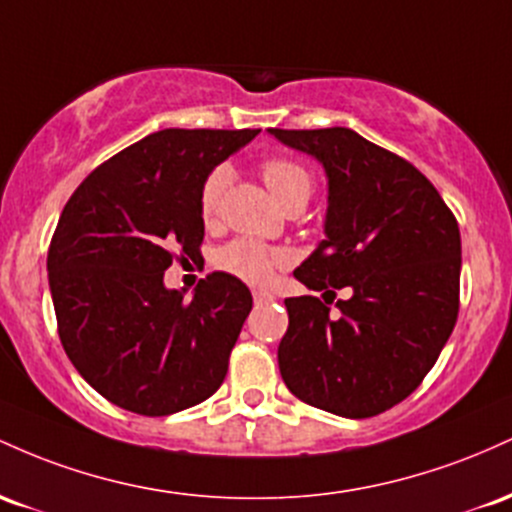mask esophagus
<instances>
[{"label":"esophagus","mask_w":512,"mask_h":512,"mask_svg":"<svg viewBox=\"0 0 512 512\" xmlns=\"http://www.w3.org/2000/svg\"><path fill=\"white\" fill-rule=\"evenodd\" d=\"M273 300H275V297L271 295V292H254V302L256 304H268Z\"/></svg>","instance_id":"1"}]
</instances>
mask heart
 I'll list each match as a JSON object with an SVG mask.
<instances>
[{"instance_id": "heart-1", "label": "heart", "mask_w": 512, "mask_h": 512, "mask_svg": "<svg viewBox=\"0 0 512 512\" xmlns=\"http://www.w3.org/2000/svg\"><path fill=\"white\" fill-rule=\"evenodd\" d=\"M261 176L268 191H271L273 198L278 200L283 208L290 203H297V200L307 203L309 195H312V176H309V171L304 169L300 162H295V159H268V162H263L261 166ZM225 186V169L210 171L208 179L200 186L198 210L200 220H203L205 225H212V222H215ZM283 263V251L258 244L254 239H234L215 254V266L220 268V271L234 275V278L244 280V283L249 285H266L268 280L273 278L275 268H280Z\"/></svg>"}]
</instances>
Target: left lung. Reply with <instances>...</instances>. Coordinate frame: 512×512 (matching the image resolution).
Listing matches in <instances>:
<instances>
[{"mask_svg": "<svg viewBox=\"0 0 512 512\" xmlns=\"http://www.w3.org/2000/svg\"><path fill=\"white\" fill-rule=\"evenodd\" d=\"M268 132L312 154L329 179L326 239L295 268L324 300H285L280 375L304 404L343 418L377 416L423 382L455 329L457 220L416 166L355 130ZM336 289L349 297L331 315Z\"/></svg>", "mask_w": 512, "mask_h": 512, "instance_id": "left-lung-1", "label": "left lung"}]
</instances>
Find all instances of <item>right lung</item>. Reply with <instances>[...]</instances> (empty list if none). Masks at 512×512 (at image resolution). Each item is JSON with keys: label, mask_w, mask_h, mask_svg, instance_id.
I'll return each mask as SVG.
<instances>
[{"label": "right lung", "mask_w": 512, "mask_h": 512, "mask_svg": "<svg viewBox=\"0 0 512 512\" xmlns=\"http://www.w3.org/2000/svg\"><path fill=\"white\" fill-rule=\"evenodd\" d=\"M258 132H152L91 171L62 210L48 251L57 333L79 375L120 409L169 416L225 382L249 287L215 271L183 300L164 271L176 251L200 256V186Z\"/></svg>", "instance_id": "1"}]
</instances>
